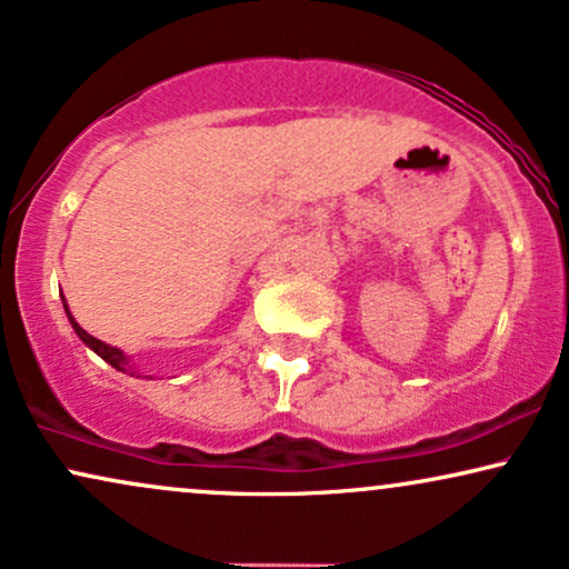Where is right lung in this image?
<instances>
[{
    "label": "right lung",
    "instance_id": "add662e5",
    "mask_svg": "<svg viewBox=\"0 0 569 569\" xmlns=\"http://www.w3.org/2000/svg\"><path fill=\"white\" fill-rule=\"evenodd\" d=\"M62 308H66V317H68V321H70V327H73V332L79 335L83 346L94 350V353L100 356L102 361H108L110 367H113V369L123 371V375H131V377L137 375V377H139V371L134 369V363H131V356H126L121 348H116V346H108V342H102V340L91 338V335L87 332V329H83V327L79 325V321L73 319V313H70V308H68V300H66V298H62Z\"/></svg>",
    "mask_w": 569,
    "mask_h": 569
}]
</instances>
